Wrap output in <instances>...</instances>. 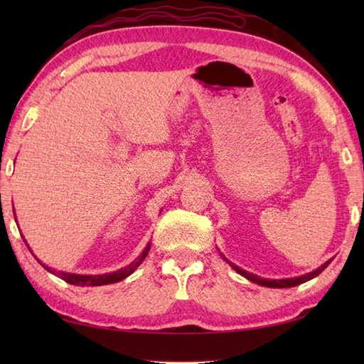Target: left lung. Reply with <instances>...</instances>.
I'll return each instance as SVG.
<instances>
[{"instance_id": "left-lung-1", "label": "left lung", "mask_w": 364, "mask_h": 364, "mask_svg": "<svg viewBox=\"0 0 364 364\" xmlns=\"http://www.w3.org/2000/svg\"><path fill=\"white\" fill-rule=\"evenodd\" d=\"M220 255H222V253H220ZM222 258L225 259V261L228 262V264L236 270V272H237L239 275L245 277L247 280H250V282L257 283V284H259V286H266V288H292V286L301 284V283H305V282H308V280H311V278H314V277H318V275L322 272V270L326 269V267L330 264V262H331V259H328V261L323 262V264H322L321 267H318L316 270H313V272H310V274H305V275H300V277H294V278H282V280H269V278H261V277H258V275L250 274V272H247V270H244V269H241V267L235 266L233 262L228 261L225 257H223V255H222Z\"/></svg>"}]
</instances>
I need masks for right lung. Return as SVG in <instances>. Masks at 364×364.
<instances>
[{"instance_id": "add662e5", "label": "right lung", "mask_w": 364, "mask_h": 364, "mask_svg": "<svg viewBox=\"0 0 364 364\" xmlns=\"http://www.w3.org/2000/svg\"><path fill=\"white\" fill-rule=\"evenodd\" d=\"M25 242H26V241H25ZM26 245H28V244H26ZM150 245H151V242L146 244L144 252H142L141 255H139V257H137L133 262H131V264H128L127 267L115 270V272H111V274H103V275H78V274H68V272H56V270H54V269H51V267H48V266H45L43 262L36 257V255H34V258H36L38 262H41V264H42L46 270H48V272L56 274L59 278H63V280L67 282V283L75 284V286H103V284H111V283L122 282L123 278H127L128 275L133 274L134 270L142 264V261L145 259L146 255H149ZM28 249H29V245H28ZM29 250H31V249H29ZM31 252H33V250H31Z\"/></svg>"}]
</instances>
